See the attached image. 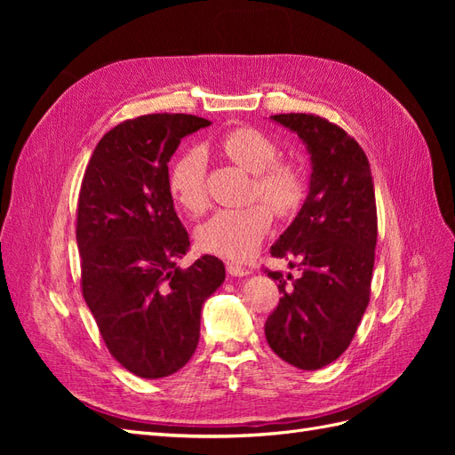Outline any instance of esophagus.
<instances>
[{
	"label": "esophagus",
	"mask_w": 455,
	"mask_h": 455,
	"mask_svg": "<svg viewBox=\"0 0 455 455\" xmlns=\"http://www.w3.org/2000/svg\"><path fill=\"white\" fill-rule=\"evenodd\" d=\"M226 267H228V273L231 275V277H246V275H251L249 269L235 264V261H228Z\"/></svg>",
	"instance_id": "obj_1"
}]
</instances>
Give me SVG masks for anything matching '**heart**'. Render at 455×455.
I'll return each instance as SVG.
<instances>
[{
	"mask_svg": "<svg viewBox=\"0 0 455 455\" xmlns=\"http://www.w3.org/2000/svg\"><path fill=\"white\" fill-rule=\"evenodd\" d=\"M218 149L237 167L254 174L252 196L275 214L288 216L298 209L306 194L304 174L291 161H275L279 146L266 132L252 127L233 129L220 139ZM204 176L206 157L199 148L184 151L171 167V196L189 214H201L206 209ZM269 224L271 214L264 204L222 209L197 228V243L206 252L241 259L258 249Z\"/></svg>",
	"mask_w": 455,
	"mask_h": 455,
	"instance_id": "heart-1",
	"label": "heart"
}]
</instances>
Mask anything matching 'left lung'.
Returning a JSON list of instances; mask_svg holds the SVG:
<instances>
[{"label":"left lung","mask_w":455,"mask_h":455,"mask_svg":"<svg viewBox=\"0 0 455 455\" xmlns=\"http://www.w3.org/2000/svg\"><path fill=\"white\" fill-rule=\"evenodd\" d=\"M271 121L298 134L311 161L309 194L271 246V256L301 269L279 271L283 298L266 321L269 347L299 370H319L349 347L370 299L378 241L376 194L368 157L355 139L319 116L279 114Z\"/></svg>","instance_id":"1"}]
</instances>
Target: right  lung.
<instances>
[{
	"label": "right lung",
	"instance_id": "right-lung-1",
	"mask_svg": "<svg viewBox=\"0 0 455 455\" xmlns=\"http://www.w3.org/2000/svg\"><path fill=\"white\" fill-rule=\"evenodd\" d=\"M211 121L151 114L121 123L96 144L77 203L81 288L114 359L134 376L167 378L199 343L201 309L226 279L204 254L176 267L189 235L176 216L169 161Z\"/></svg>",
	"mask_w": 455,
	"mask_h": 455
}]
</instances>
